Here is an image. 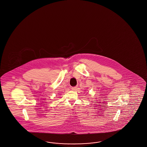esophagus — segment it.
<instances>
[{
	"label": "esophagus",
	"instance_id": "obj_1",
	"mask_svg": "<svg viewBox=\"0 0 147 147\" xmlns=\"http://www.w3.org/2000/svg\"><path fill=\"white\" fill-rule=\"evenodd\" d=\"M77 87H74L71 88V89H72V90H76L77 89Z\"/></svg>",
	"mask_w": 147,
	"mask_h": 147
}]
</instances>
